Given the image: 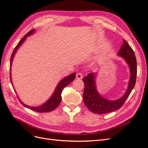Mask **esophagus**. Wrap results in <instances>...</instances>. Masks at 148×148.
<instances>
[{
	"label": "esophagus",
	"mask_w": 148,
	"mask_h": 148,
	"mask_svg": "<svg viewBox=\"0 0 148 148\" xmlns=\"http://www.w3.org/2000/svg\"><path fill=\"white\" fill-rule=\"evenodd\" d=\"M76 78L78 79H81L83 78V75L81 73H78L76 75Z\"/></svg>",
	"instance_id": "obj_1"
}]
</instances>
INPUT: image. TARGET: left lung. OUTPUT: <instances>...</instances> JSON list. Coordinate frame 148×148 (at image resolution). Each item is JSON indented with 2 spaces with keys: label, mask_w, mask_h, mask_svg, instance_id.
<instances>
[{
  "label": "left lung",
  "mask_w": 148,
  "mask_h": 148,
  "mask_svg": "<svg viewBox=\"0 0 148 148\" xmlns=\"http://www.w3.org/2000/svg\"><path fill=\"white\" fill-rule=\"evenodd\" d=\"M117 56L123 58L129 66L130 71V78L126 92L117 100H109L102 97L98 92L96 84V75L95 73L88 74L83 78L84 89L83 101L87 108L92 112L102 114L110 112L120 109L131 93L135 85L137 73V64L136 57L132 47L123 39V43Z\"/></svg>",
  "instance_id": "obj_1"
}]
</instances>
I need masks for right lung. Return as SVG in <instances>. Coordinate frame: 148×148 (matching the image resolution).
Wrapping results in <instances>:
<instances>
[{
    "instance_id": "add662e5",
    "label": "right lung",
    "mask_w": 148,
    "mask_h": 148,
    "mask_svg": "<svg viewBox=\"0 0 148 148\" xmlns=\"http://www.w3.org/2000/svg\"><path fill=\"white\" fill-rule=\"evenodd\" d=\"M34 31H35L34 29H32L31 31H30L29 32H28L27 34H26L25 36L20 40V41L18 42V44H17V46H16V47L15 48L14 50H13V52L12 53L11 58H10V82H11V83H12V85H13V83H12V81L11 68H12V60H13V57H14V56L15 54L16 51L18 50V49L20 47V46L25 41V39H26V38H27L28 36H29L31 35L32 34H33L34 33ZM75 76H76V73H73L72 74L68 75L67 77H65L64 78H63L62 80H60L59 83H58V84L57 85V86H56L55 90H54V92H53L51 97L49 98V99L46 102H44L43 104H42L41 106H37V107H31V106H29L25 104L20 99V98H18L19 101L21 103V104L23 105L25 107H27V108H28L29 109L34 110L36 112H48L52 111V110H54L55 109H56L57 107L59 106V104L60 103V101L62 100L61 95H62V91H63L64 88L66 86H67V85L69 84L70 83H71L73 81V80L75 79ZM13 89H14V90L15 91V89L14 87H13Z\"/></svg>"
}]
</instances>
